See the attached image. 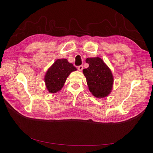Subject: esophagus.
Returning <instances> with one entry per match:
<instances>
[{
	"instance_id": "obj_1",
	"label": "esophagus",
	"mask_w": 153,
	"mask_h": 153,
	"mask_svg": "<svg viewBox=\"0 0 153 153\" xmlns=\"http://www.w3.org/2000/svg\"><path fill=\"white\" fill-rule=\"evenodd\" d=\"M83 65H80V66H79L78 68H77V69H78L79 71H82L83 70Z\"/></svg>"
}]
</instances>
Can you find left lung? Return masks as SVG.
I'll list each match as a JSON object with an SVG mask.
<instances>
[{
    "mask_svg": "<svg viewBox=\"0 0 153 153\" xmlns=\"http://www.w3.org/2000/svg\"><path fill=\"white\" fill-rule=\"evenodd\" d=\"M89 67L83 70L90 92L97 98H103L111 92L113 76L111 71L99 57L87 58Z\"/></svg>",
    "mask_w": 153,
    "mask_h": 153,
    "instance_id": "left-lung-1",
    "label": "left lung"
}]
</instances>
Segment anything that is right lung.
I'll return each mask as SVG.
<instances>
[{"mask_svg":"<svg viewBox=\"0 0 153 153\" xmlns=\"http://www.w3.org/2000/svg\"><path fill=\"white\" fill-rule=\"evenodd\" d=\"M77 70L72 64L67 59L62 58L55 61L45 75V82L48 91L51 93H56L64 85L66 78L71 71Z\"/></svg>","mask_w":153,"mask_h":153,"instance_id":"add662e5","label":"right lung"}]
</instances>
